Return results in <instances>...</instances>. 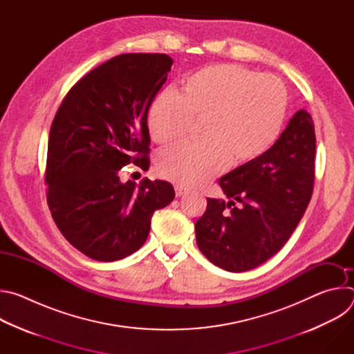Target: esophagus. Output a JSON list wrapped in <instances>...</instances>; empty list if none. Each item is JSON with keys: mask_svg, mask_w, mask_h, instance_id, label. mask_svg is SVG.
<instances>
[{"mask_svg": "<svg viewBox=\"0 0 354 354\" xmlns=\"http://www.w3.org/2000/svg\"><path fill=\"white\" fill-rule=\"evenodd\" d=\"M187 192V189L185 187V186H182V185H175V194H176V197H180L183 193H186Z\"/></svg>", "mask_w": 354, "mask_h": 354, "instance_id": "obj_1", "label": "esophagus"}]
</instances>
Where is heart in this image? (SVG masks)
Here are the masks:
<instances>
[{
  "label": "heart",
  "mask_w": 354,
  "mask_h": 354,
  "mask_svg": "<svg viewBox=\"0 0 354 354\" xmlns=\"http://www.w3.org/2000/svg\"><path fill=\"white\" fill-rule=\"evenodd\" d=\"M287 111V92L273 75H257L236 64H214L185 77L174 95L157 96L147 112L154 142L180 140L197 122V141L160 154L158 174L194 186L217 175L224 165L254 162L276 142Z\"/></svg>",
  "instance_id": "b5f03b06"
}]
</instances>
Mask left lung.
Here are the masks:
<instances>
[{
  "label": "left lung",
  "mask_w": 354,
  "mask_h": 354,
  "mask_svg": "<svg viewBox=\"0 0 354 354\" xmlns=\"http://www.w3.org/2000/svg\"><path fill=\"white\" fill-rule=\"evenodd\" d=\"M315 127L298 111L262 157L224 175L218 183L228 201L207 198L196 221V242L212 263L246 272L284 246L314 190Z\"/></svg>",
  "instance_id": "left-lung-1"
}]
</instances>
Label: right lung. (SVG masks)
Wrapping results in <instances>:
<instances>
[{"label": "right lung", "instance_id": "add662e5", "mask_svg": "<svg viewBox=\"0 0 354 354\" xmlns=\"http://www.w3.org/2000/svg\"><path fill=\"white\" fill-rule=\"evenodd\" d=\"M172 64L160 53L116 56L82 77L55 116L44 178L48 209L63 236L93 261L138 250L154 212L175 197L169 182L119 178L129 164L149 168L147 112Z\"/></svg>", "mask_w": 354, "mask_h": 354}]
</instances>
